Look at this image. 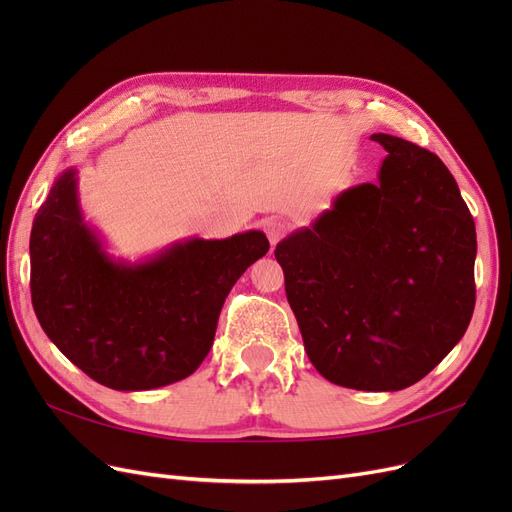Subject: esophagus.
Returning a JSON list of instances; mask_svg holds the SVG:
<instances>
[{
  "label": "esophagus",
  "mask_w": 512,
  "mask_h": 512,
  "mask_svg": "<svg viewBox=\"0 0 512 512\" xmlns=\"http://www.w3.org/2000/svg\"><path fill=\"white\" fill-rule=\"evenodd\" d=\"M286 222L284 220H277V218H271V220H265L262 222V230L267 232V237L271 241V245H275L277 241H280L284 235H286Z\"/></svg>",
  "instance_id": "34e87169"
}]
</instances>
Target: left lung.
<instances>
[{"instance_id": "left-lung-1", "label": "left lung", "mask_w": 512, "mask_h": 512, "mask_svg": "<svg viewBox=\"0 0 512 512\" xmlns=\"http://www.w3.org/2000/svg\"><path fill=\"white\" fill-rule=\"evenodd\" d=\"M378 183L344 190L275 247L309 361L333 384L401 391L466 333L476 228L442 160L391 134Z\"/></svg>"}]
</instances>
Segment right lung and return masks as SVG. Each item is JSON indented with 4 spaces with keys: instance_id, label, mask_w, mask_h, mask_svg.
<instances>
[{
    "instance_id": "add662e5",
    "label": "right lung",
    "mask_w": 512,
    "mask_h": 512,
    "mask_svg": "<svg viewBox=\"0 0 512 512\" xmlns=\"http://www.w3.org/2000/svg\"><path fill=\"white\" fill-rule=\"evenodd\" d=\"M267 252V237L247 230L179 241L134 265L115 260L85 222L68 168L29 237L34 312L89 378L115 391L160 389L205 361L230 288Z\"/></svg>"
}]
</instances>
